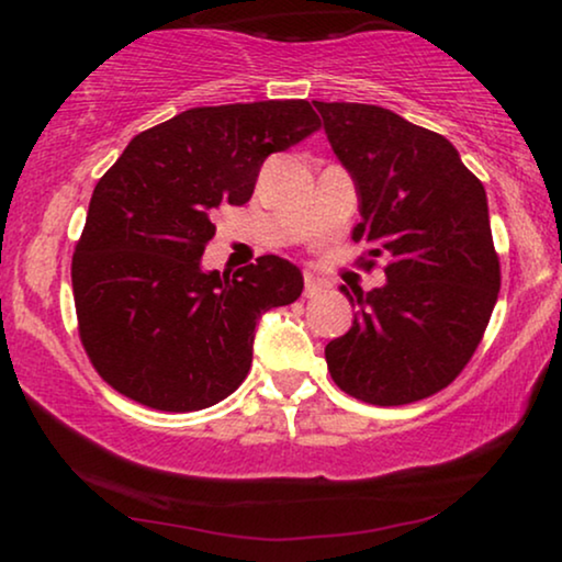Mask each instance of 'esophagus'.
Instances as JSON below:
<instances>
[{
	"mask_svg": "<svg viewBox=\"0 0 562 562\" xmlns=\"http://www.w3.org/2000/svg\"><path fill=\"white\" fill-rule=\"evenodd\" d=\"M322 291H327V283L317 279V276L306 273L304 276V296H317V294H322Z\"/></svg>",
	"mask_w": 562,
	"mask_h": 562,
	"instance_id": "34e87169",
	"label": "esophagus"
}]
</instances>
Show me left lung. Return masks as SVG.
<instances>
[{
	"label": "left lung",
	"instance_id": "obj_1",
	"mask_svg": "<svg viewBox=\"0 0 562 562\" xmlns=\"http://www.w3.org/2000/svg\"><path fill=\"white\" fill-rule=\"evenodd\" d=\"M314 106L356 181L352 240L389 260L383 286H340L356 319L327 342L329 375L360 402H419L456 381L494 312L502 271L486 189L450 140L396 112L356 102Z\"/></svg>",
	"mask_w": 562,
	"mask_h": 562
}]
</instances>
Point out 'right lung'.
<instances>
[{
    "mask_svg": "<svg viewBox=\"0 0 562 562\" xmlns=\"http://www.w3.org/2000/svg\"><path fill=\"white\" fill-rule=\"evenodd\" d=\"M319 125L306 99L194 106L135 135L99 179L71 281L83 350L114 391L196 412L245 381L260 314L296 302L302 271L260 256L229 279L204 271V245L263 160Z\"/></svg>",
    "mask_w": 562,
    "mask_h": 562,
    "instance_id": "1",
    "label": "right lung"
}]
</instances>
